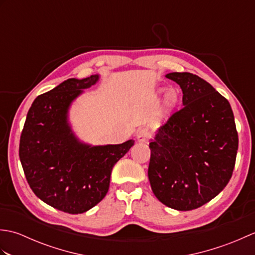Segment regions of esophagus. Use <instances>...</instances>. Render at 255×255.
Returning a JSON list of instances; mask_svg holds the SVG:
<instances>
[{
	"instance_id": "esophagus-1",
	"label": "esophagus",
	"mask_w": 255,
	"mask_h": 255,
	"mask_svg": "<svg viewBox=\"0 0 255 255\" xmlns=\"http://www.w3.org/2000/svg\"><path fill=\"white\" fill-rule=\"evenodd\" d=\"M151 137V132L148 128H141L139 129L138 132H137V139L139 141H147V140Z\"/></svg>"
}]
</instances>
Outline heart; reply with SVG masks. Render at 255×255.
I'll use <instances>...</instances> for the list:
<instances>
[{
  "instance_id": "b5f03b06",
  "label": "heart",
  "mask_w": 255,
  "mask_h": 255,
  "mask_svg": "<svg viewBox=\"0 0 255 255\" xmlns=\"http://www.w3.org/2000/svg\"><path fill=\"white\" fill-rule=\"evenodd\" d=\"M178 100V92L175 89H171L167 91V93L165 95V104L171 107L174 106L176 104V102Z\"/></svg>"
}]
</instances>
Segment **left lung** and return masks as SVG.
Here are the masks:
<instances>
[{
    "label": "left lung",
    "mask_w": 255,
    "mask_h": 255,
    "mask_svg": "<svg viewBox=\"0 0 255 255\" xmlns=\"http://www.w3.org/2000/svg\"><path fill=\"white\" fill-rule=\"evenodd\" d=\"M166 78L181 86L183 107L149 143L148 176L162 204L186 211L208 203L226 187L239 139L229 102L208 82L188 72Z\"/></svg>",
    "instance_id": "1"
}]
</instances>
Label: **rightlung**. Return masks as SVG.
I'll return each mask as SVG.
<instances>
[{
    "label": "right lung",
    "instance_id": "1",
    "mask_svg": "<svg viewBox=\"0 0 255 255\" xmlns=\"http://www.w3.org/2000/svg\"><path fill=\"white\" fill-rule=\"evenodd\" d=\"M99 75L69 79L36 97L19 141V159L32 192L51 207L82 214L94 207L110 188L113 166L133 145H91L74 137L67 119L71 102Z\"/></svg>",
    "mask_w": 255,
    "mask_h": 255
}]
</instances>
